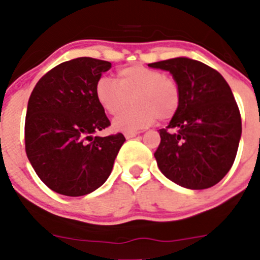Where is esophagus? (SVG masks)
Wrapping results in <instances>:
<instances>
[{
  "instance_id": "esophagus-1",
  "label": "esophagus",
  "mask_w": 260,
  "mask_h": 260,
  "mask_svg": "<svg viewBox=\"0 0 260 260\" xmlns=\"http://www.w3.org/2000/svg\"><path fill=\"white\" fill-rule=\"evenodd\" d=\"M137 135H138L137 131H127V132H124V137L127 138V140L136 137V136H137Z\"/></svg>"
}]
</instances>
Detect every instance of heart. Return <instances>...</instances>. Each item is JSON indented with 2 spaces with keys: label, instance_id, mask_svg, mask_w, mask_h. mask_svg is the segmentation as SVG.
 <instances>
[{
  "label": "heart",
  "instance_id": "heart-1",
  "mask_svg": "<svg viewBox=\"0 0 260 260\" xmlns=\"http://www.w3.org/2000/svg\"><path fill=\"white\" fill-rule=\"evenodd\" d=\"M95 98L107 113L121 112L132 99L134 106L114 118L115 129L133 131L151 125L158 117L169 120L181 104V88L175 78L143 65L118 70V81L102 77L95 84Z\"/></svg>",
  "mask_w": 260,
  "mask_h": 260
}]
</instances>
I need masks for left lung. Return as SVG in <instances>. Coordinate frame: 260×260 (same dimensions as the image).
Returning a JSON list of instances; mask_svg holds the SVG:
<instances>
[{"label":"left lung","instance_id":"1","mask_svg":"<svg viewBox=\"0 0 260 260\" xmlns=\"http://www.w3.org/2000/svg\"><path fill=\"white\" fill-rule=\"evenodd\" d=\"M167 70L181 88V104L159 129L158 169L182 187L216 185L232 169L242 136V118L229 84L219 72L188 57L148 64Z\"/></svg>","mask_w":260,"mask_h":260}]
</instances>
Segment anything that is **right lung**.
Returning a JSON list of instances; mask_svg holds the SVG:
<instances>
[{"label": "right lung", "mask_w": 260, "mask_h": 260, "mask_svg": "<svg viewBox=\"0 0 260 260\" xmlns=\"http://www.w3.org/2000/svg\"><path fill=\"white\" fill-rule=\"evenodd\" d=\"M109 61L78 57L46 73L34 88L25 119V149L40 180L57 193L84 196L111 175L125 138L99 137L111 125L95 98Z\"/></svg>", "instance_id": "1"}]
</instances>
